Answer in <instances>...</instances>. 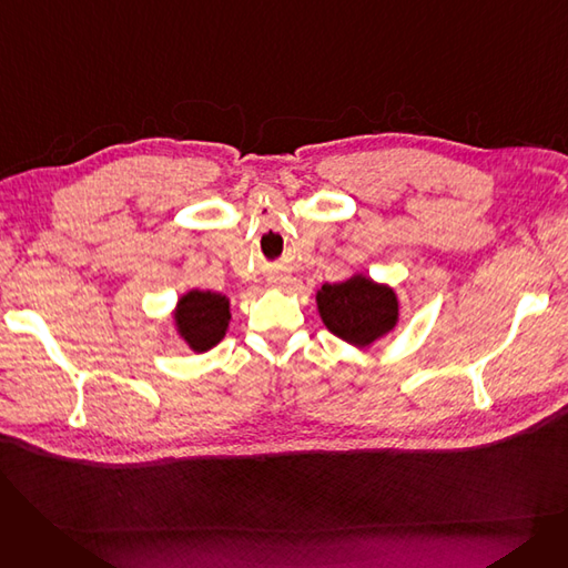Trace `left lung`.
Here are the masks:
<instances>
[{
	"instance_id": "8db88e82",
	"label": "left lung",
	"mask_w": 568,
	"mask_h": 568,
	"mask_svg": "<svg viewBox=\"0 0 568 568\" xmlns=\"http://www.w3.org/2000/svg\"><path fill=\"white\" fill-rule=\"evenodd\" d=\"M317 308L326 329L356 347L371 345L394 329L398 320L394 290L377 285L366 276L322 285L317 292Z\"/></svg>"
}]
</instances>
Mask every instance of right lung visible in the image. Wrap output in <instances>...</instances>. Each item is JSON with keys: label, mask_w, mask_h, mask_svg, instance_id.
<instances>
[{"label": "right lung", "mask_w": 568, "mask_h": 568, "mask_svg": "<svg viewBox=\"0 0 568 568\" xmlns=\"http://www.w3.org/2000/svg\"><path fill=\"white\" fill-rule=\"evenodd\" d=\"M230 304L223 294L191 290L179 300L176 326L195 352L212 349L227 329Z\"/></svg>", "instance_id": "right-lung-1"}]
</instances>
